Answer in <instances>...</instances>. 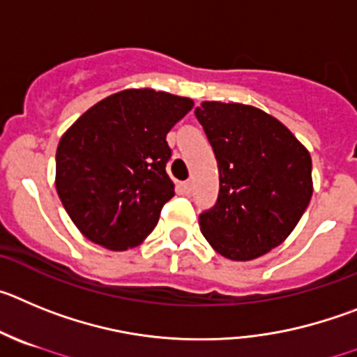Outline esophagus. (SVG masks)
Listing matches in <instances>:
<instances>
[{
  "label": "esophagus",
  "instance_id": "esophagus-1",
  "mask_svg": "<svg viewBox=\"0 0 357 357\" xmlns=\"http://www.w3.org/2000/svg\"><path fill=\"white\" fill-rule=\"evenodd\" d=\"M183 192H185L186 195L192 194V181H185V183H183Z\"/></svg>",
  "mask_w": 357,
  "mask_h": 357
}]
</instances>
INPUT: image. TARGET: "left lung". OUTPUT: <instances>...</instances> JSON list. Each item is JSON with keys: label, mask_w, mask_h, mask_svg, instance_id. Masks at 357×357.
Wrapping results in <instances>:
<instances>
[{"label": "left lung", "mask_w": 357, "mask_h": 357, "mask_svg": "<svg viewBox=\"0 0 357 357\" xmlns=\"http://www.w3.org/2000/svg\"><path fill=\"white\" fill-rule=\"evenodd\" d=\"M195 117L220 174L217 204L199 217L201 233L224 258H259L290 236L310 204V151L279 119L250 105L202 101Z\"/></svg>", "instance_id": "1"}]
</instances>
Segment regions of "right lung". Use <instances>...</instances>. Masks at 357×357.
<instances>
[{
	"mask_svg": "<svg viewBox=\"0 0 357 357\" xmlns=\"http://www.w3.org/2000/svg\"><path fill=\"white\" fill-rule=\"evenodd\" d=\"M190 98L126 89L101 99L62 135L54 185L79 233L110 250L140 245L174 195L167 133Z\"/></svg>",
	"mask_w": 357,
	"mask_h": 357,
	"instance_id": "obj_1",
	"label": "right lung"
}]
</instances>
